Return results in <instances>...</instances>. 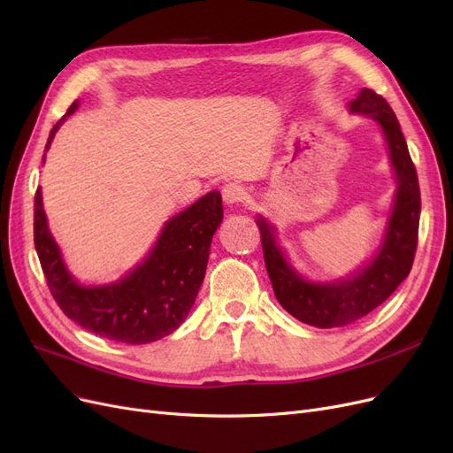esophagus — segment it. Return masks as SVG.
Wrapping results in <instances>:
<instances>
[{"mask_svg":"<svg viewBox=\"0 0 453 453\" xmlns=\"http://www.w3.org/2000/svg\"><path fill=\"white\" fill-rule=\"evenodd\" d=\"M245 196H248V193H245V188L240 185V183H226L223 187V200L228 203V205H234V203H240L245 200Z\"/></svg>","mask_w":453,"mask_h":453,"instance_id":"1","label":"esophagus"}]
</instances>
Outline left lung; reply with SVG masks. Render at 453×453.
<instances>
[{
    "label": "left lung",
    "instance_id": "left-lung-1",
    "mask_svg": "<svg viewBox=\"0 0 453 453\" xmlns=\"http://www.w3.org/2000/svg\"><path fill=\"white\" fill-rule=\"evenodd\" d=\"M380 127L395 175V195L378 250L357 270L334 280H308L293 265L266 217L257 215L268 278L278 303L293 318L318 328L344 326L365 318L395 293L410 273L418 245L419 185L408 145L389 104L374 90L361 88L348 104Z\"/></svg>",
    "mask_w": 453,
    "mask_h": 453
}]
</instances>
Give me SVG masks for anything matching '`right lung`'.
<instances>
[{
	"mask_svg": "<svg viewBox=\"0 0 453 453\" xmlns=\"http://www.w3.org/2000/svg\"><path fill=\"white\" fill-rule=\"evenodd\" d=\"M75 100L49 134L45 153ZM45 162V155H43ZM223 221V198L211 190L164 223L157 242L120 280L81 283L67 268L49 228L43 193H35L34 242L49 289L62 311L87 331L125 344H149L173 333L193 308L208 266L215 230Z\"/></svg>",
	"mask_w": 453,
	"mask_h": 453,
	"instance_id": "obj_1",
	"label": "right lung"
}]
</instances>
